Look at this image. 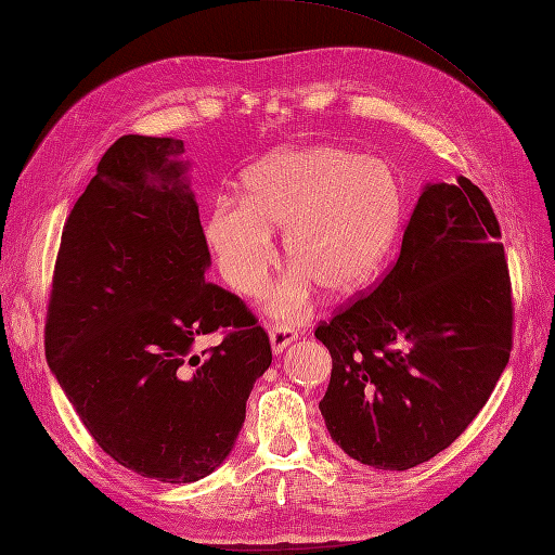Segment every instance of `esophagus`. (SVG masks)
Listing matches in <instances>:
<instances>
[{
    "label": "esophagus",
    "mask_w": 555,
    "mask_h": 555,
    "mask_svg": "<svg viewBox=\"0 0 555 555\" xmlns=\"http://www.w3.org/2000/svg\"><path fill=\"white\" fill-rule=\"evenodd\" d=\"M298 338V331L294 326H273L271 328V345L275 354H282L294 340Z\"/></svg>",
    "instance_id": "obj_1"
}]
</instances>
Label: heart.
I'll return each mask as SVG.
<instances>
[{
	"label": "heart",
	"mask_w": 555,
	"mask_h": 555,
	"mask_svg": "<svg viewBox=\"0 0 555 555\" xmlns=\"http://www.w3.org/2000/svg\"><path fill=\"white\" fill-rule=\"evenodd\" d=\"M402 215V188L389 164L340 147L278 153L257 164L241 188V204L215 201L206 241L222 278L257 296L278 263L273 231L296 266L273 294L284 319L304 312L312 284L349 294L371 278L391 247Z\"/></svg>",
	"instance_id": "1"
}]
</instances>
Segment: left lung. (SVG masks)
Returning a JSON list of instances; mask_svg holds the SVG:
<instances>
[{"instance_id": "left-lung-1", "label": "left lung", "mask_w": 555, "mask_h": 555, "mask_svg": "<svg viewBox=\"0 0 555 555\" xmlns=\"http://www.w3.org/2000/svg\"><path fill=\"white\" fill-rule=\"evenodd\" d=\"M514 335L500 224L477 184H428L400 255L314 338L333 359L319 410L335 444L377 469L438 456L473 424Z\"/></svg>"}]
</instances>
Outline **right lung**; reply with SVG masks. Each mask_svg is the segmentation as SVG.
I'll return each mask as SVG.
<instances>
[{
	"label": "right lung",
	"instance_id": "obj_1",
	"mask_svg": "<svg viewBox=\"0 0 555 555\" xmlns=\"http://www.w3.org/2000/svg\"><path fill=\"white\" fill-rule=\"evenodd\" d=\"M182 153L137 133L106 150L64 222L46 314V359L82 426L122 467L169 483L229 456L273 361L259 319L206 282ZM215 330L223 343L194 352Z\"/></svg>",
	"mask_w": 555,
	"mask_h": 555
}]
</instances>
